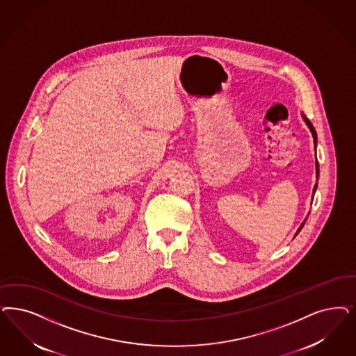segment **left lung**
Masks as SVG:
<instances>
[{
    "instance_id": "8db88e82",
    "label": "left lung",
    "mask_w": 356,
    "mask_h": 356,
    "mask_svg": "<svg viewBox=\"0 0 356 356\" xmlns=\"http://www.w3.org/2000/svg\"><path fill=\"white\" fill-rule=\"evenodd\" d=\"M302 115V118H304V121H305V123H307V127H309V130H310V133H312V135H313V140H314V148H317V133H316V130H314V127H313V124H312V122L307 120V117L304 115V114H301ZM318 177H319V164H318V160H317V156H316V179H317V183H316V185H314V188H313V195H312V201H313V197H314V193H316V191H317V186H318ZM307 217L304 220V222L300 225V227H298V230L296 232V234H294V236L297 235V234L300 233L301 232V229L304 227V225H305V222H307Z\"/></svg>"
}]
</instances>
